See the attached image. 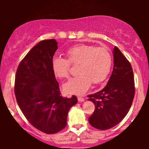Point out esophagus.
I'll list each match as a JSON object with an SVG mask.
<instances>
[{"instance_id": "obj_1", "label": "esophagus", "mask_w": 149, "mask_h": 149, "mask_svg": "<svg viewBox=\"0 0 149 149\" xmlns=\"http://www.w3.org/2000/svg\"><path fill=\"white\" fill-rule=\"evenodd\" d=\"M78 102H84L85 99L83 98V97H80V96H78Z\"/></svg>"}]
</instances>
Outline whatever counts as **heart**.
Instances as JSON below:
<instances>
[{
    "instance_id": "1",
    "label": "heart",
    "mask_w": 149,
    "mask_h": 149,
    "mask_svg": "<svg viewBox=\"0 0 149 149\" xmlns=\"http://www.w3.org/2000/svg\"><path fill=\"white\" fill-rule=\"evenodd\" d=\"M67 59L55 56L52 59V69L54 76L60 79L69 76L71 64L77 66L78 76L71 78L64 85L68 94H81L92 84L97 85L107 78L111 71L112 57L104 47L79 44L66 50Z\"/></svg>"
}]
</instances>
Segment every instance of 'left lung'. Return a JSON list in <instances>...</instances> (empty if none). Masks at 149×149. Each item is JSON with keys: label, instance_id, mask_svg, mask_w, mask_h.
Listing matches in <instances>:
<instances>
[{"label": "left lung", "instance_id": "1", "mask_svg": "<svg viewBox=\"0 0 149 149\" xmlns=\"http://www.w3.org/2000/svg\"><path fill=\"white\" fill-rule=\"evenodd\" d=\"M113 53V69L107 85L88 96L95 107L89 123L101 130L118 124L127 114L134 97V74L130 63L117 47Z\"/></svg>", "mask_w": 149, "mask_h": 149}]
</instances>
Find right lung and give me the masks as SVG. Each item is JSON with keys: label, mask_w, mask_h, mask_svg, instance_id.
<instances>
[{"label": "right lung", "mask_w": 149, "mask_h": 149, "mask_svg": "<svg viewBox=\"0 0 149 149\" xmlns=\"http://www.w3.org/2000/svg\"><path fill=\"white\" fill-rule=\"evenodd\" d=\"M54 39L39 42L20 61L15 81L17 102L27 120L46 134H54L66 125L68 112L78 102L61 96L52 69L57 49Z\"/></svg>", "instance_id": "add662e5"}]
</instances>
